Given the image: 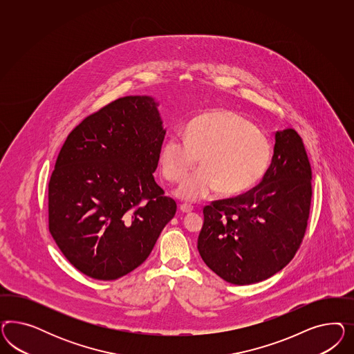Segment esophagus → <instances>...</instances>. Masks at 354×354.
Masks as SVG:
<instances>
[{
	"instance_id": "1",
	"label": "esophagus",
	"mask_w": 354,
	"mask_h": 354,
	"mask_svg": "<svg viewBox=\"0 0 354 354\" xmlns=\"http://www.w3.org/2000/svg\"><path fill=\"white\" fill-rule=\"evenodd\" d=\"M179 209H180V212H182V213L189 214V213H192L193 206L192 205L182 204L179 206Z\"/></svg>"
}]
</instances>
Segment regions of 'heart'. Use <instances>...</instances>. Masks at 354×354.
I'll list each match as a JSON object with an SVG mask.
<instances>
[{
  "mask_svg": "<svg viewBox=\"0 0 354 354\" xmlns=\"http://www.w3.org/2000/svg\"><path fill=\"white\" fill-rule=\"evenodd\" d=\"M176 194L185 201H200L218 189L231 197L257 184L268 170L271 144L248 119L232 111L198 115L185 127V139L171 135L165 140L160 169L165 180L182 182Z\"/></svg>",
  "mask_w": 354,
  "mask_h": 354,
  "instance_id": "b5f03b06",
  "label": "heart"
}]
</instances>
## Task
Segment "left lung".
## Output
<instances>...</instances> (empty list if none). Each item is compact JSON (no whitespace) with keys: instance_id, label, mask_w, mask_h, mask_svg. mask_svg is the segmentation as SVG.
<instances>
[{"instance_id":"1","label":"left lung","mask_w":354,"mask_h":354,"mask_svg":"<svg viewBox=\"0 0 354 354\" xmlns=\"http://www.w3.org/2000/svg\"><path fill=\"white\" fill-rule=\"evenodd\" d=\"M272 161L261 183L204 207L197 249L207 268L236 286L262 281L300 249L311 203V167L295 129L277 132Z\"/></svg>"}]
</instances>
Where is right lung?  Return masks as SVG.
Segmentation results:
<instances>
[{"mask_svg":"<svg viewBox=\"0 0 354 354\" xmlns=\"http://www.w3.org/2000/svg\"><path fill=\"white\" fill-rule=\"evenodd\" d=\"M166 131L153 98H118L70 132L48 188L49 231L64 257L97 280L149 257L176 203L156 183Z\"/></svg>","mask_w":354,"mask_h":354,"instance_id":"1","label":"right lung"}]
</instances>
